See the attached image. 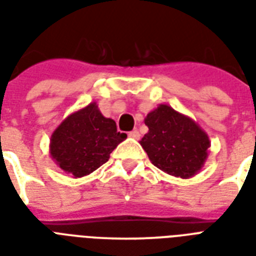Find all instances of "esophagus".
<instances>
[{"label":"esophagus","mask_w":256,"mask_h":256,"mask_svg":"<svg viewBox=\"0 0 256 256\" xmlns=\"http://www.w3.org/2000/svg\"><path fill=\"white\" fill-rule=\"evenodd\" d=\"M128 136H130V138H132V140H138V138L140 136V134L138 130H132V132H128Z\"/></svg>","instance_id":"esophagus-1"}]
</instances>
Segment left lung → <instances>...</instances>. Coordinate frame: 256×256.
<instances>
[{"mask_svg":"<svg viewBox=\"0 0 256 256\" xmlns=\"http://www.w3.org/2000/svg\"><path fill=\"white\" fill-rule=\"evenodd\" d=\"M144 124L148 132L140 144L154 166L180 178H190L200 170L210 140L194 120L160 104L148 112Z\"/></svg>","mask_w":256,"mask_h":256,"instance_id":"left-lung-1","label":"left lung"}]
</instances>
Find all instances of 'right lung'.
Listing matches in <instances>:
<instances>
[{"label":"right lung","mask_w":256,"mask_h":256,"mask_svg":"<svg viewBox=\"0 0 256 256\" xmlns=\"http://www.w3.org/2000/svg\"><path fill=\"white\" fill-rule=\"evenodd\" d=\"M126 136L116 132V122L104 118L96 104H90L56 128L50 154L62 170L80 178L106 164L110 152Z\"/></svg>","instance_id":"1"}]
</instances>
